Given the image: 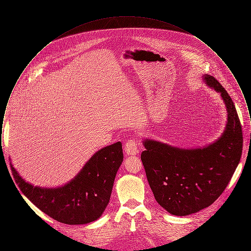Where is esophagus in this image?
<instances>
[{
	"instance_id": "obj_1",
	"label": "esophagus",
	"mask_w": 251,
	"mask_h": 251,
	"mask_svg": "<svg viewBox=\"0 0 251 251\" xmlns=\"http://www.w3.org/2000/svg\"><path fill=\"white\" fill-rule=\"evenodd\" d=\"M124 151L127 155L133 156L138 154L139 151H138L137 142L135 140H129L124 146Z\"/></svg>"
}]
</instances>
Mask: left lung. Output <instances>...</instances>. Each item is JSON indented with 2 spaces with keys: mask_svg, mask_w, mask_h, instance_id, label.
<instances>
[{
  "mask_svg": "<svg viewBox=\"0 0 251 251\" xmlns=\"http://www.w3.org/2000/svg\"><path fill=\"white\" fill-rule=\"evenodd\" d=\"M205 84L220 93L227 108L222 135L203 148L181 149L145 139L141 153L156 201L169 214L191 215L209 207L227 187L243 150V132L235 105L225 88L208 74Z\"/></svg>",
  "mask_w": 251,
  "mask_h": 251,
  "instance_id": "left-lung-1",
  "label": "left lung"
}]
</instances>
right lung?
Listing matches in <instances>:
<instances>
[{
  "instance_id": "right-lung-1",
  "label": "right lung",
  "mask_w": 251,
  "mask_h": 251,
  "mask_svg": "<svg viewBox=\"0 0 251 251\" xmlns=\"http://www.w3.org/2000/svg\"><path fill=\"white\" fill-rule=\"evenodd\" d=\"M122 161V144H112L98 151L74 179L55 188L34 186L11 168L21 191L39 210L61 223L83 225L103 214Z\"/></svg>"
}]
</instances>
